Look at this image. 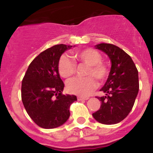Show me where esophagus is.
Instances as JSON below:
<instances>
[{"label": "esophagus", "instance_id": "34e87169", "mask_svg": "<svg viewBox=\"0 0 153 153\" xmlns=\"http://www.w3.org/2000/svg\"><path fill=\"white\" fill-rule=\"evenodd\" d=\"M78 100H89V97H77Z\"/></svg>", "mask_w": 153, "mask_h": 153}]
</instances>
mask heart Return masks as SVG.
I'll return each mask as SVG.
<instances>
[{
  "label": "heart",
  "mask_w": 153,
  "mask_h": 153,
  "mask_svg": "<svg viewBox=\"0 0 153 153\" xmlns=\"http://www.w3.org/2000/svg\"><path fill=\"white\" fill-rule=\"evenodd\" d=\"M75 57L81 63L89 66L86 73L88 76L80 78L76 77L67 82V87L70 93L76 95L86 97L97 88L98 80L102 81L106 78L108 70L102 62V56L98 51L87 48L75 53ZM58 70L63 78H69L76 71V63L68 56H62L58 63Z\"/></svg>",
  "instance_id": "heart-1"
}]
</instances>
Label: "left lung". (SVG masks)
I'll return each mask as SVG.
<instances>
[{"label": "left lung", "instance_id": "obj_1", "mask_svg": "<svg viewBox=\"0 0 153 153\" xmlns=\"http://www.w3.org/2000/svg\"><path fill=\"white\" fill-rule=\"evenodd\" d=\"M95 47L109 56L111 68L100 89L106 96L98 97L101 106L93 117L106 125L118 123L128 116L134 105L139 92L138 70L130 56L120 47L104 43Z\"/></svg>", "mask_w": 153, "mask_h": 153}]
</instances>
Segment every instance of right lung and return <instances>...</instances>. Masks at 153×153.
<instances>
[{
  "instance_id": "right-lung-1",
  "label": "right lung",
  "mask_w": 153,
  "mask_h": 153,
  "mask_svg": "<svg viewBox=\"0 0 153 153\" xmlns=\"http://www.w3.org/2000/svg\"><path fill=\"white\" fill-rule=\"evenodd\" d=\"M71 47L58 44L40 53L29 65L22 80L24 108L33 122L44 129L64 124L70 117V106L77 100L76 96L62 94L64 84L58 70L60 56Z\"/></svg>"
}]
</instances>
